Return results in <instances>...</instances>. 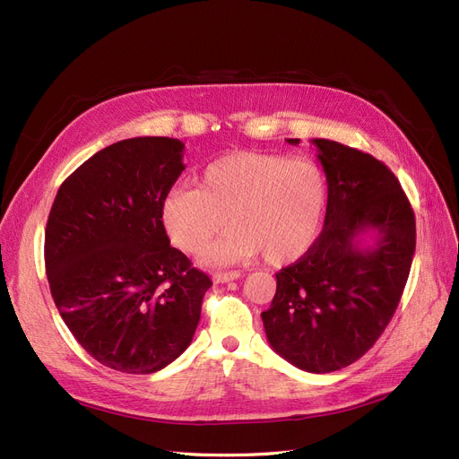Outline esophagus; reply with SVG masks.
Listing matches in <instances>:
<instances>
[{"label": "esophagus", "instance_id": "esophagus-1", "mask_svg": "<svg viewBox=\"0 0 459 459\" xmlns=\"http://www.w3.org/2000/svg\"><path fill=\"white\" fill-rule=\"evenodd\" d=\"M242 274L238 273V270H230V273H215L213 274V281L215 283H227V281H232V280H238Z\"/></svg>", "mask_w": 459, "mask_h": 459}]
</instances>
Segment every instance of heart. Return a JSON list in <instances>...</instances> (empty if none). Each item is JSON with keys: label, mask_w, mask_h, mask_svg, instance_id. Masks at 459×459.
Returning a JSON list of instances; mask_svg holds the SVG:
<instances>
[{"label": "heart", "mask_w": 459, "mask_h": 459, "mask_svg": "<svg viewBox=\"0 0 459 459\" xmlns=\"http://www.w3.org/2000/svg\"><path fill=\"white\" fill-rule=\"evenodd\" d=\"M327 208V181L308 159L276 152H230L208 164L200 186H176L162 202V221L172 242L202 253L229 223L210 251L215 263H234L263 251L273 264L307 251Z\"/></svg>", "instance_id": "obj_1"}]
</instances>
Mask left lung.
Listing matches in <instances>:
<instances>
[{
	"instance_id": "obj_1",
	"label": "left lung",
	"mask_w": 459,
	"mask_h": 459,
	"mask_svg": "<svg viewBox=\"0 0 459 459\" xmlns=\"http://www.w3.org/2000/svg\"><path fill=\"white\" fill-rule=\"evenodd\" d=\"M312 143L327 178L324 230L276 274V295L261 317L276 353L324 375L358 361L394 317L414 257L416 221L384 162L333 140Z\"/></svg>"
}]
</instances>
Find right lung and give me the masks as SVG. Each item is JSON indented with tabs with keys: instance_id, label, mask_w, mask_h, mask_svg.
Here are the masks:
<instances>
[{
	"instance_id": "1",
	"label": "right lung",
	"mask_w": 459,
	"mask_h": 459,
	"mask_svg": "<svg viewBox=\"0 0 459 459\" xmlns=\"http://www.w3.org/2000/svg\"><path fill=\"white\" fill-rule=\"evenodd\" d=\"M183 149L143 135L98 151L60 185L47 221L45 268L64 324L98 363L128 375L189 348L212 287L162 223Z\"/></svg>"
}]
</instances>
